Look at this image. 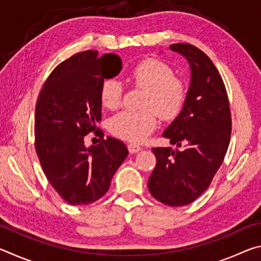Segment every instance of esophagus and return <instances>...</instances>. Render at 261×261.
Wrapping results in <instances>:
<instances>
[{
	"instance_id": "esophagus-1",
	"label": "esophagus",
	"mask_w": 261,
	"mask_h": 261,
	"mask_svg": "<svg viewBox=\"0 0 261 261\" xmlns=\"http://www.w3.org/2000/svg\"><path fill=\"white\" fill-rule=\"evenodd\" d=\"M127 148H129V152L130 153H137V152H139L140 149H141V147L139 146V145L132 144V143L127 145Z\"/></svg>"
}]
</instances>
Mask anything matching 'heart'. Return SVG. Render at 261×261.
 Returning <instances> with one entry per match:
<instances>
[{
	"label": "heart",
	"mask_w": 261,
	"mask_h": 261,
	"mask_svg": "<svg viewBox=\"0 0 261 261\" xmlns=\"http://www.w3.org/2000/svg\"><path fill=\"white\" fill-rule=\"evenodd\" d=\"M127 79L146 90L141 105L145 109L124 110L115 115L109 121V130L118 138L140 143L155 130L158 115L163 120H173L180 113L187 100V86L182 78L175 76L169 64L156 59L139 62L127 73ZM122 92L120 82L105 79L100 87L101 103L110 110L118 108Z\"/></svg>",
	"instance_id": "obj_1"
}]
</instances>
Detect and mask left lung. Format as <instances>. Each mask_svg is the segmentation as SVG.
Wrapping results in <instances>:
<instances>
[{"instance_id":"8db88e82","label":"left lung","mask_w":261,"mask_h":261,"mask_svg":"<svg viewBox=\"0 0 261 261\" xmlns=\"http://www.w3.org/2000/svg\"><path fill=\"white\" fill-rule=\"evenodd\" d=\"M170 49L189 61L191 82L182 112L162 136L184 148L153 147L156 165L147 185L156 200L175 207L191 204L208 189L230 143L231 114L210 57L190 43H174Z\"/></svg>"}]
</instances>
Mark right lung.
I'll list each match as a JSON object with an SVG mask.
<instances>
[{
  "instance_id": "right-lung-1",
  "label": "right lung",
  "mask_w": 261,
  "mask_h": 261,
  "mask_svg": "<svg viewBox=\"0 0 261 261\" xmlns=\"http://www.w3.org/2000/svg\"><path fill=\"white\" fill-rule=\"evenodd\" d=\"M122 61L116 54L85 50L53 70L35 106L34 146L47 179L70 205L99 200L127 156L121 140L96 130L101 120L100 87L117 76ZM90 132L101 137L95 147H85Z\"/></svg>"
}]
</instances>
